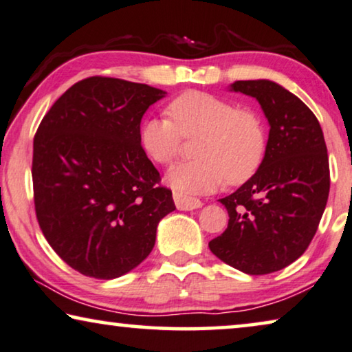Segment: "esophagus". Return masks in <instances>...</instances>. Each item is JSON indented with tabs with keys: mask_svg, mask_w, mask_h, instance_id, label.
I'll use <instances>...</instances> for the list:
<instances>
[{
	"mask_svg": "<svg viewBox=\"0 0 352 352\" xmlns=\"http://www.w3.org/2000/svg\"><path fill=\"white\" fill-rule=\"evenodd\" d=\"M174 201L178 210H195L202 207V202L196 197L182 195V192H174Z\"/></svg>",
	"mask_w": 352,
	"mask_h": 352,
	"instance_id": "1",
	"label": "esophagus"
}]
</instances>
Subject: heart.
Listing matches in <instances>:
<instances>
[{
  "mask_svg": "<svg viewBox=\"0 0 352 352\" xmlns=\"http://www.w3.org/2000/svg\"><path fill=\"white\" fill-rule=\"evenodd\" d=\"M166 116H148L138 129V142L156 164H169L182 146V137H199L197 160L172 166L167 185L182 195L210 192L221 183L241 185L260 169L266 153V127L255 111L226 98L188 91L167 107Z\"/></svg>",
  "mask_w": 352,
  "mask_h": 352,
  "instance_id": "b5f03b06",
  "label": "heart"
}]
</instances>
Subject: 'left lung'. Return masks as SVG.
I'll return each mask as SVG.
<instances>
[{
    "label": "left lung",
    "instance_id": "1",
    "mask_svg": "<svg viewBox=\"0 0 352 352\" xmlns=\"http://www.w3.org/2000/svg\"><path fill=\"white\" fill-rule=\"evenodd\" d=\"M230 91L260 103L270 135L256 174L220 199L230 220L209 247L242 273L270 274L305 254L322 219L330 190L324 133L314 113L280 84L236 81Z\"/></svg>",
    "mask_w": 352,
    "mask_h": 352
}]
</instances>
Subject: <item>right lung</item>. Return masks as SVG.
Segmentation results:
<instances>
[{
    "label": "right lung",
    "mask_w": 352,
    "mask_h": 352,
    "mask_svg": "<svg viewBox=\"0 0 352 352\" xmlns=\"http://www.w3.org/2000/svg\"><path fill=\"white\" fill-rule=\"evenodd\" d=\"M166 91L92 76L68 89L33 142V192L49 245L73 270L116 279L155 247L175 210L172 191L138 142L142 118Z\"/></svg>",
    "instance_id": "add662e5"
}]
</instances>
